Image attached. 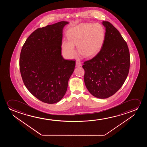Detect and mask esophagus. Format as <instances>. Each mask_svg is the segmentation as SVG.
Instances as JSON below:
<instances>
[{
    "instance_id": "34e87169",
    "label": "esophagus",
    "mask_w": 147,
    "mask_h": 147,
    "mask_svg": "<svg viewBox=\"0 0 147 147\" xmlns=\"http://www.w3.org/2000/svg\"><path fill=\"white\" fill-rule=\"evenodd\" d=\"M82 65V63L79 61H77L76 62V67H80Z\"/></svg>"
}]
</instances>
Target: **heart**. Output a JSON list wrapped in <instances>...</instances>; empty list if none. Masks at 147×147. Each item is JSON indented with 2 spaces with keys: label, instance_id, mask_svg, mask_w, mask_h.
<instances>
[{
  "label": "heart",
  "instance_id": "1",
  "mask_svg": "<svg viewBox=\"0 0 147 147\" xmlns=\"http://www.w3.org/2000/svg\"><path fill=\"white\" fill-rule=\"evenodd\" d=\"M105 37V30L101 24H81L69 30V42L64 40L63 42V52L67 58H72L76 54L74 46H77L81 56L92 58L100 50Z\"/></svg>",
  "mask_w": 147,
  "mask_h": 147
}]
</instances>
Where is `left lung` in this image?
Here are the masks:
<instances>
[{"label":"left lung","mask_w":147,"mask_h":147,"mask_svg":"<svg viewBox=\"0 0 147 147\" xmlns=\"http://www.w3.org/2000/svg\"><path fill=\"white\" fill-rule=\"evenodd\" d=\"M105 28L104 42L100 52L84 62L85 84L93 96L107 98L123 86L129 74L130 55L127 42L119 30L109 22H102Z\"/></svg>","instance_id":"8db88e82"}]
</instances>
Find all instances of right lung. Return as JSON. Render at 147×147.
Segmentation results:
<instances>
[{
  "instance_id": "add662e5",
  "label": "right lung",
  "mask_w": 147,
  "mask_h": 147,
  "mask_svg": "<svg viewBox=\"0 0 147 147\" xmlns=\"http://www.w3.org/2000/svg\"><path fill=\"white\" fill-rule=\"evenodd\" d=\"M68 22L37 29L26 39L20 58V69L26 88L49 104L58 102L66 92L74 70V61L61 55L63 30Z\"/></svg>"
}]
</instances>
